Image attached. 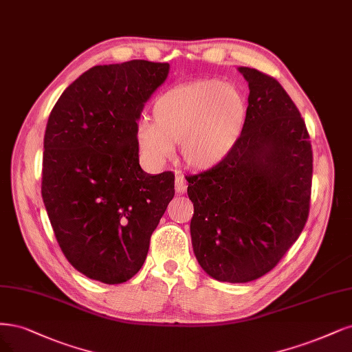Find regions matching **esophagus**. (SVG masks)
I'll list each match as a JSON object with an SVG mask.
<instances>
[{
    "mask_svg": "<svg viewBox=\"0 0 352 352\" xmlns=\"http://www.w3.org/2000/svg\"><path fill=\"white\" fill-rule=\"evenodd\" d=\"M175 189H176L177 193H185L186 189H188V182H186V179L184 177V175H182V173H177V175H176Z\"/></svg>",
    "mask_w": 352,
    "mask_h": 352,
    "instance_id": "esophagus-1",
    "label": "esophagus"
}]
</instances>
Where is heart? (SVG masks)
<instances>
[{
    "label": "heart",
    "instance_id": "heart-1",
    "mask_svg": "<svg viewBox=\"0 0 352 352\" xmlns=\"http://www.w3.org/2000/svg\"><path fill=\"white\" fill-rule=\"evenodd\" d=\"M248 103L236 86L220 80L182 84L163 93L153 106L154 122L142 120L137 144L151 166H160L180 142L184 162L195 170L221 163L245 126Z\"/></svg>",
    "mask_w": 352,
    "mask_h": 352
}]
</instances>
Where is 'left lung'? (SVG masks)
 Returning a JSON list of instances; mask_svg holds the SVG:
<instances>
[{"instance_id":"1","label":"left lung","mask_w":352,"mask_h":352,"mask_svg":"<svg viewBox=\"0 0 352 352\" xmlns=\"http://www.w3.org/2000/svg\"><path fill=\"white\" fill-rule=\"evenodd\" d=\"M248 112L233 150L188 176L190 237L202 270L217 281L249 283L283 259L306 226L313 175L309 132L274 77L240 67Z\"/></svg>"}]
</instances>
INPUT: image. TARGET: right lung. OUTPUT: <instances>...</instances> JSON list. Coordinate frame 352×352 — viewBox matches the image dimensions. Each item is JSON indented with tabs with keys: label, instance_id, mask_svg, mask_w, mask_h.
Returning a JSON list of instances; mask_svg holds the SVG:
<instances>
[{
	"label": "right lung",
	"instance_id": "obj_1",
	"mask_svg": "<svg viewBox=\"0 0 352 352\" xmlns=\"http://www.w3.org/2000/svg\"><path fill=\"white\" fill-rule=\"evenodd\" d=\"M168 74L144 59L96 65L60 94L43 140L42 198L58 245L90 280L122 284L147 258L175 175L140 166L137 120Z\"/></svg>",
	"mask_w": 352,
	"mask_h": 352
}]
</instances>
